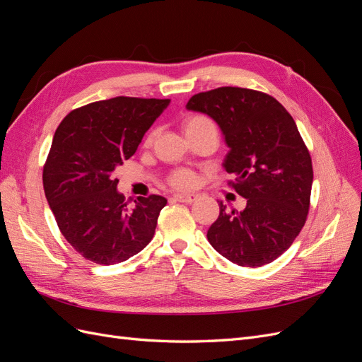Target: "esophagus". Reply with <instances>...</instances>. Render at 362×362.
<instances>
[{
  "instance_id": "34e87169",
  "label": "esophagus",
  "mask_w": 362,
  "mask_h": 362,
  "mask_svg": "<svg viewBox=\"0 0 362 362\" xmlns=\"http://www.w3.org/2000/svg\"><path fill=\"white\" fill-rule=\"evenodd\" d=\"M173 198H175V201H178V202L193 204L194 201H198V194H175Z\"/></svg>"
}]
</instances>
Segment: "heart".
Wrapping results in <instances>:
<instances>
[{
  "label": "heart",
  "instance_id": "obj_1",
  "mask_svg": "<svg viewBox=\"0 0 362 362\" xmlns=\"http://www.w3.org/2000/svg\"><path fill=\"white\" fill-rule=\"evenodd\" d=\"M206 128H216L213 120L205 116V115H201V113H194V115H190L185 117L182 120V129L184 133L187 137L199 133V131L202 129H206ZM154 137H156V131H151V133L146 136L145 139V145H151L152 141H154ZM169 185H172L173 189H178V190H184V189H190L194 185V175L190 172V170H185V169H178L170 173V177L168 180Z\"/></svg>",
  "mask_w": 362,
  "mask_h": 362
}]
</instances>
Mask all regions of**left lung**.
Returning a JSON list of instances; mask_svg holds the SVG:
<instances>
[{"instance_id": "1", "label": "left lung", "mask_w": 362, "mask_h": 362, "mask_svg": "<svg viewBox=\"0 0 362 362\" xmlns=\"http://www.w3.org/2000/svg\"><path fill=\"white\" fill-rule=\"evenodd\" d=\"M187 108L222 128L223 166L235 177L228 185L247 201L240 213L218 204L208 242L234 264H269L293 245L310 211L313 163L294 119L273 96L231 86L193 95Z\"/></svg>"}]
</instances>
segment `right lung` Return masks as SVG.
I'll use <instances>...</instances> for the list:
<instances>
[{"label": "right lung", "instance_id": "add662e5", "mask_svg": "<svg viewBox=\"0 0 362 362\" xmlns=\"http://www.w3.org/2000/svg\"><path fill=\"white\" fill-rule=\"evenodd\" d=\"M170 100L116 96L64 117L43 164V190L60 233L86 259L112 266L146 247L166 198L117 193L115 169L134 154Z\"/></svg>", "mask_w": 362, "mask_h": 362}]
</instances>
